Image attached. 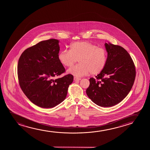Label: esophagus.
Wrapping results in <instances>:
<instances>
[{
    "label": "esophagus",
    "instance_id": "esophagus-1",
    "mask_svg": "<svg viewBox=\"0 0 150 150\" xmlns=\"http://www.w3.org/2000/svg\"><path fill=\"white\" fill-rule=\"evenodd\" d=\"M74 81H79V80H81V79L79 78H77V77H74Z\"/></svg>",
    "mask_w": 150,
    "mask_h": 150
}]
</instances>
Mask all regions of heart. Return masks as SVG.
I'll return each mask as SVG.
<instances>
[{"label": "heart", "instance_id": "heart-1", "mask_svg": "<svg viewBox=\"0 0 150 150\" xmlns=\"http://www.w3.org/2000/svg\"><path fill=\"white\" fill-rule=\"evenodd\" d=\"M58 58L66 67H71L79 61V64L68 70L69 74L76 77L86 76L90 73L96 75L104 70L108 62L105 50L86 41L71 43L70 50L60 52Z\"/></svg>", "mask_w": 150, "mask_h": 150}]
</instances>
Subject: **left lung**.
Wrapping results in <instances>:
<instances>
[{"instance_id": "obj_1", "label": "left lung", "mask_w": 150, "mask_h": 150, "mask_svg": "<svg viewBox=\"0 0 150 150\" xmlns=\"http://www.w3.org/2000/svg\"><path fill=\"white\" fill-rule=\"evenodd\" d=\"M108 62L104 70L91 78L86 93L100 107H112L121 102L131 90L136 76L135 65L129 54L119 45L105 43Z\"/></svg>"}]
</instances>
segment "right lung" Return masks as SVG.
<instances>
[{
	"mask_svg": "<svg viewBox=\"0 0 150 150\" xmlns=\"http://www.w3.org/2000/svg\"><path fill=\"white\" fill-rule=\"evenodd\" d=\"M59 41L51 39L28 48L21 55L17 66L19 83L32 103L52 108L65 99L73 76L68 74L53 79L65 72L58 58Z\"/></svg>",
	"mask_w": 150,
	"mask_h": 150,
	"instance_id": "1",
	"label": "right lung"
}]
</instances>
